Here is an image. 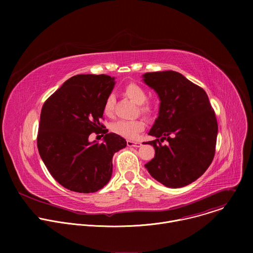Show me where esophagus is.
I'll return each instance as SVG.
<instances>
[{"label":"esophagus","mask_w":253,"mask_h":253,"mask_svg":"<svg viewBox=\"0 0 253 253\" xmlns=\"http://www.w3.org/2000/svg\"><path fill=\"white\" fill-rule=\"evenodd\" d=\"M127 145L129 147H140L141 143L140 142H134V141H127Z\"/></svg>","instance_id":"obj_1"}]
</instances>
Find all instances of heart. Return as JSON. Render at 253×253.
Returning <instances> with one entry per match:
<instances>
[{
    "instance_id": "obj_1",
    "label": "heart",
    "mask_w": 253,
    "mask_h": 253,
    "mask_svg": "<svg viewBox=\"0 0 253 253\" xmlns=\"http://www.w3.org/2000/svg\"><path fill=\"white\" fill-rule=\"evenodd\" d=\"M124 94L132 100L134 103L138 104L137 109L138 112L146 117H150L153 112L154 108L152 104L146 102L147 93L140 85L135 83H130L124 88ZM114 97L112 95L108 96L103 104V112L107 116H112L114 111ZM144 129V122L141 119L133 120H118L111 125V130L126 139L134 140L137 138L138 134Z\"/></svg>"
}]
</instances>
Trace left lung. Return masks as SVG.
<instances>
[{
    "label": "left lung",
    "mask_w": 253,
    "mask_h": 253,
    "mask_svg": "<svg viewBox=\"0 0 253 253\" xmlns=\"http://www.w3.org/2000/svg\"><path fill=\"white\" fill-rule=\"evenodd\" d=\"M143 81L158 94V117L146 142L155 149L145 164L166 187L179 188L198 179L211 164L218 125L206 92L175 71L150 72ZM168 141L167 144L162 142Z\"/></svg>",
    "instance_id": "obj_1"
}]
</instances>
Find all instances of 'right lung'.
Here are the masks:
<instances>
[{
  "instance_id": "obj_1",
  "label": "right lung",
  "mask_w": 253,
  "mask_h": 253,
  "mask_svg": "<svg viewBox=\"0 0 253 253\" xmlns=\"http://www.w3.org/2000/svg\"><path fill=\"white\" fill-rule=\"evenodd\" d=\"M114 80L104 74L73 76L43 105L38 150L54 179L71 191L92 193L103 188L112 176L113 155L127 145L100 123ZM93 131L104 136L101 144L88 141Z\"/></svg>"
}]
</instances>
